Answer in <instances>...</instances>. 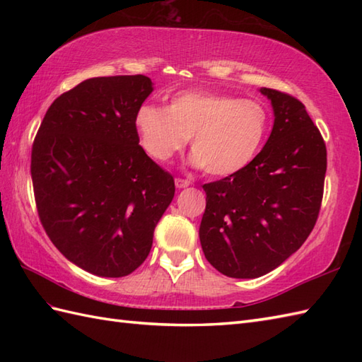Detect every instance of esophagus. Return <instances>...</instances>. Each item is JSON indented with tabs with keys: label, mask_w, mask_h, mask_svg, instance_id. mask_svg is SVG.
<instances>
[{
	"label": "esophagus",
	"mask_w": 362,
	"mask_h": 362,
	"mask_svg": "<svg viewBox=\"0 0 362 362\" xmlns=\"http://www.w3.org/2000/svg\"><path fill=\"white\" fill-rule=\"evenodd\" d=\"M175 187L177 188H187V187H189V180H185V179H180V177H177L175 179Z\"/></svg>",
	"instance_id": "obj_1"
}]
</instances>
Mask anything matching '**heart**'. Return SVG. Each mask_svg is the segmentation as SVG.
Wrapping results in <instances>:
<instances>
[{
	"mask_svg": "<svg viewBox=\"0 0 362 362\" xmlns=\"http://www.w3.org/2000/svg\"><path fill=\"white\" fill-rule=\"evenodd\" d=\"M269 122L261 103L210 91L174 95L168 109L143 104L134 118L143 149L153 160L168 161L191 136L193 163L211 177L247 168L263 148Z\"/></svg>",
	"mask_w": 362,
	"mask_h": 362,
	"instance_id": "obj_1",
	"label": "heart"
}]
</instances>
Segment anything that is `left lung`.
Wrapping results in <instances>:
<instances>
[{
    "label": "left lung",
    "mask_w": 362,
    "mask_h": 362,
    "mask_svg": "<svg viewBox=\"0 0 362 362\" xmlns=\"http://www.w3.org/2000/svg\"><path fill=\"white\" fill-rule=\"evenodd\" d=\"M274 107L264 148L243 171L205 183L199 238L209 263L232 279H257L302 247L319 218L327 146L297 98L261 88Z\"/></svg>",
    "instance_id": "8db88e82"
}]
</instances>
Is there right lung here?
Listing matches in <instances>:
<instances>
[{
	"label": "right lung",
	"instance_id": "right-lung-1",
	"mask_svg": "<svg viewBox=\"0 0 362 362\" xmlns=\"http://www.w3.org/2000/svg\"><path fill=\"white\" fill-rule=\"evenodd\" d=\"M148 76L91 78L65 91L42 121L30 153L46 235L83 271L126 276L148 258L171 204L174 177L140 146L135 112Z\"/></svg>",
	"mask_w": 362,
	"mask_h": 362
}]
</instances>
